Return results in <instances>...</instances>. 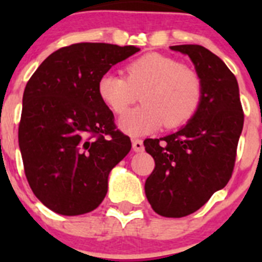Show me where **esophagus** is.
I'll list each match as a JSON object with an SVG mask.
<instances>
[{
  "label": "esophagus",
  "instance_id": "esophagus-1",
  "mask_svg": "<svg viewBox=\"0 0 262 262\" xmlns=\"http://www.w3.org/2000/svg\"><path fill=\"white\" fill-rule=\"evenodd\" d=\"M133 149L135 152H143V149H144V145H143V140H140V139H134V140H133Z\"/></svg>",
  "mask_w": 262,
  "mask_h": 262
}]
</instances>
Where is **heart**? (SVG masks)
<instances>
[{
  "label": "heart",
  "mask_w": 262,
  "mask_h": 262,
  "mask_svg": "<svg viewBox=\"0 0 262 262\" xmlns=\"http://www.w3.org/2000/svg\"><path fill=\"white\" fill-rule=\"evenodd\" d=\"M127 76L106 72L98 81L101 99L115 114H123L142 94V106L119 119L131 136L176 128L191 119L202 102V81L191 69L160 53H147L129 62Z\"/></svg>",
  "instance_id": "1"
}]
</instances>
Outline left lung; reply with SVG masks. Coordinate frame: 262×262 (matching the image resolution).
<instances>
[{"label":"left lung","instance_id":"left-lung-1","mask_svg":"<svg viewBox=\"0 0 262 262\" xmlns=\"http://www.w3.org/2000/svg\"><path fill=\"white\" fill-rule=\"evenodd\" d=\"M170 50L193 61L202 81V102L177 133L145 139L155 169L144 189L155 212L182 217L200 210L230 181L244 113L237 80L223 60L198 45L172 46Z\"/></svg>","mask_w":262,"mask_h":262}]
</instances>
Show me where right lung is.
Returning <instances> with one entry per match:
<instances>
[{"mask_svg": "<svg viewBox=\"0 0 262 262\" xmlns=\"http://www.w3.org/2000/svg\"><path fill=\"white\" fill-rule=\"evenodd\" d=\"M134 46L76 43L51 53L23 93L18 142L32 193L61 215L97 209L107 193L111 169L131 149L98 81Z\"/></svg>", "mask_w": 262, "mask_h": 262, "instance_id": "right-lung-1", "label": "right lung"}]
</instances>
